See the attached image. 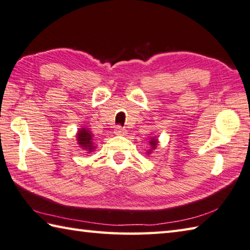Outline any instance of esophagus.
I'll return each instance as SVG.
<instances>
[{
    "mask_svg": "<svg viewBox=\"0 0 250 250\" xmlns=\"http://www.w3.org/2000/svg\"><path fill=\"white\" fill-rule=\"evenodd\" d=\"M114 134L119 136H124L126 134V129H124L123 127L121 126H116L114 128Z\"/></svg>",
    "mask_w": 250,
    "mask_h": 250,
    "instance_id": "obj_1",
    "label": "esophagus"
}]
</instances>
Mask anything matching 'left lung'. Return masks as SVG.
<instances>
[{
  "label": "left lung",
  "instance_id": "8db88e82",
  "mask_svg": "<svg viewBox=\"0 0 250 250\" xmlns=\"http://www.w3.org/2000/svg\"><path fill=\"white\" fill-rule=\"evenodd\" d=\"M158 144H159V140H158L157 136H152L151 138H149L150 149H148V151H147V154H148V155H150V154H151V153L153 152V150H154L155 148H157Z\"/></svg>",
  "mask_w": 250,
  "mask_h": 250
}]
</instances>
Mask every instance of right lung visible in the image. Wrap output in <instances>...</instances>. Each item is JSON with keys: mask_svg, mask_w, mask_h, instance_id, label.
I'll return each mask as SVG.
<instances>
[{"mask_svg": "<svg viewBox=\"0 0 250 250\" xmlns=\"http://www.w3.org/2000/svg\"><path fill=\"white\" fill-rule=\"evenodd\" d=\"M76 140L79 147L83 149L87 153H91L96 149L97 146L93 144V134L87 127H82L77 130Z\"/></svg>", "mask_w": 250, "mask_h": 250, "instance_id": "1", "label": "right lung"}]
</instances>
